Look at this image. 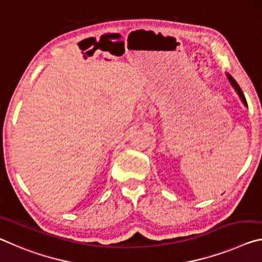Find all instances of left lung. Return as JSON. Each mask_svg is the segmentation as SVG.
Segmentation results:
<instances>
[{
  "label": "left lung",
  "instance_id": "obj_1",
  "mask_svg": "<svg viewBox=\"0 0 262 262\" xmlns=\"http://www.w3.org/2000/svg\"><path fill=\"white\" fill-rule=\"evenodd\" d=\"M226 75H228V79H229V81L231 82V84H232V87L235 89V92H237V94L239 95V97H240V100L243 101V103L244 104H245L246 106H247V102H246V98H245V96H244V94H243V92H242V89H240V87L238 85V83L235 82V80L232 78V76H231L229 73H226Z\"/></svg>",
  "mask_w": 262,
  "mask_h": 262
}]
</instances>
